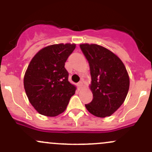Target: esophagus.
Wrapping results in <instances>:
<instances>
[{"label":"esophagus","mask_w":152,"mask_h":152,"mask_svg":"<svg viewBox=\"0 0 152 152\" xmlns=\"http://www.w3.org/2000/svg\"><path fill=\"white\" fill-rule=\"evenodd\" d=\"M82 86H83V82H79V83H78V87H79V88H82Z\"/></svg>","instance_id":"esophagus-1"}]
</instances>
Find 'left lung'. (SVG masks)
<instances>
[{"label": "left lung", "mask_w": 152, "mask_h": 152, "mask_svg": "<svg viewBox=\"0 0 152 152\" xmlns=\"http://www.w3.org/2000/svg\"><path fill=\"white\" fill-rule=\"evenodd\" d=\"M90 65L93 101L85 104L89 113L99 118L113 115L125 101L129 77L120 58L111 50L96 44L80 45Z\"/></svg>", "instance_id": "1"}]
</instances>
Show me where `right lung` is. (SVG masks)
I'll return each instance as SVG.
<instances>
[{
  "instance_id": "add662e5",
  "label": "right lung",
  "mask_w": 152,
  "mask_h": 152,
  "mask_svg": "<svg viewBox=\"0 0 152 152\" xmlns=\"http://www.w3.org/2000/svg\"><path fill=\"white\" fill-rule=\"evenodd\" d=\"M76 44L59 43L39 50L32 58L24 75L23 84L29 102L45 116L63 113L76 87L68 81L65 63Z\"/></svg>"
}]
</instances>
